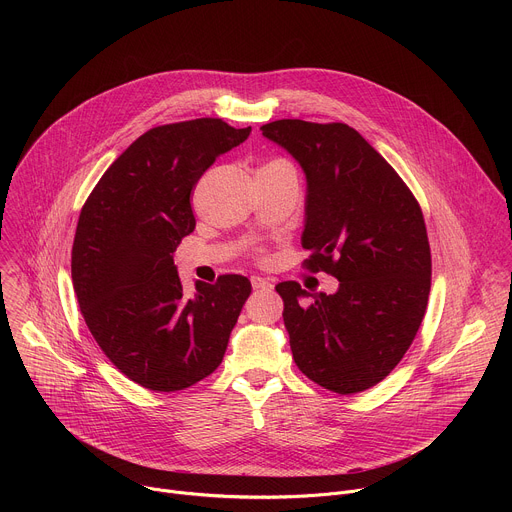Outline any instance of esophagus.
Segmentation results:
<instances>
[{
    "instance_id": "esophagus-1",
    "label": "esophagus",
    "mask_w": 512,
    "mask_h": 512,
    "mask_svg": "<svg viewBox=\"0 0 512 512\" xmlns=\"http://www.w3.org/2000/svg\"><path fill=\"white\" fill-rule=\"evenodd\" d=\"M251 285H253V289H257V291H271V289H273V283H271L269 279H265V277H259V275H253V277H251Z\"/></svg>"
}]
</instances>
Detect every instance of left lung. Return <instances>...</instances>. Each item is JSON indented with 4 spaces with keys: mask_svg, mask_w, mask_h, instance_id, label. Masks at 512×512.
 Instances as JSON below:
<instances>
[{
    "mask_svg": "<svg viewBox=\"0 0 512 512\" xmlns=\"http://www.w3.org/2000/svg\"><path fill=\"white\" fill-rule=\"evenodd\" d=\"M261 131L306 174L308 269L340 281L330 296L308 294L298 281L275 285L291 354L328 391L371 389L397 367L425 316L431 253L419 202L346 123L279 119Z\"/></svg>",
    "mask_w": 512,
    "mask_h": 512,
    "instance_id": "obj_1",
    "label": "left lung"
}]
</instances>
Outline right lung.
Instances as JSON below:
<instances>
[{"label":"right lung","mask_w":512,"mask_h":512,"mask_svg":"<svg viewBox=\"0 0 512 512\" xmlns=\"http://www.w3.org/2000/svg\"><path fill=\"white\" fill-rule=\"evenodd\" d=\"M249 133L212 117L145 131L81 210L70 269L83 318L115 367L150 391L214 373L251 294L247 277L221 275L186 298L172 257L196 227V182Z\"/></svg>","instance_id":"obj_1"}]
</instances>
